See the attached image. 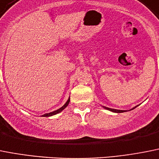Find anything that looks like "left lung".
I'll return each instance as SVG.
<instances>
[{"label":"left lung","instance_id":"obj_1","mask_svg":"<svg viewBox=\"0 0 159 159\" xmlns=\"http://www.w3.org/2000/svg\"><path fill=\"white\" fill-rule=\"evenodd\" d=\"M137 106H135V107H134V108H132L131 110H134V109H135ZM103 108L106 109V110H110V111H112V112L114 113H123V112H126L125 110H116V109H112V108H109V107H106V106H102Z\"/></svg>","mask_w":159,"mask_h":159}]
</instances>
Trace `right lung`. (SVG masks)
<instances>
[{
	"mask_svg": "<svg viewBox=\"0 0 159 159\" xmlns=\"http://www.w3.org/2000/svg\"><path fill=\"white\" fill-rule=\"evenodd\" d=\"M70 98H69V99L67 100V102H66V103H65V105L63 106H61L60 109H58V110H55V111H53V112H50V113H47V114H43V115H41V117H51V116H53L55 115V114H59L60 112H61L63 110H64L65 108H66V106H68L69 103H70Z\"/></svg>",
	"mask_w": 159,
	"mask_h": 159,
	"instance_id": "add662e5",
	"label": "right lung"
}]
</instances>
